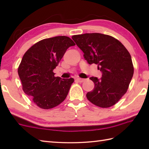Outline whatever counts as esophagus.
I'll list each match as a JSON object with an SVG mask.
<instances>
[{
	"label": "esophagus",
	"instance_id": "esophagus-1",
	"mask_svg": "<svg viewBox=\"0 0 149 149\" xmlns=\"http://www.w3.org/2000/svg\"><path fill=\"white\" fill-rule=\"evenodd\" d=\"M76 81L79 82V83H83L85 81V79H82V78H77L76 79Z\"/></svg>",
	"mask_w": 149,
	"mask_h": 149
}]
</instances>
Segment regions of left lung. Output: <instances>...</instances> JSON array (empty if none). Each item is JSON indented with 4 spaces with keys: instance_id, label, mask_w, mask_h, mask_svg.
<instances>
[{
    "instance_id": "8db88e82",
    "label": "left lung",
    "mask_w": 149,
    "mask_h": 149,
    "mask_svg": "<svg viewBox=\"0 0 149 149\" xmlns=\"http://www.w3.org/2000/svg\"><path fill=\"white\" fill-rule=\"evenodd\" d=\"M72 38L82 51L88 64L95 63L102 77H91L95 86L86 94L90 102L100 107L112 106L127 91L133 76L134 67L130 54L123 44L111 36L85 33Z\"/></svg>"
}]
</instances>
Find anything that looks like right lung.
<instances>
[{"instance_id":"add662e5","label":"right lung","mask_w":149,"mask_h":149,"mask_svg":"<svg viewBox=\"0 0 149 149\" xmlns=\"http://www.w3.org/2000/svg\"><path fill=\"white\" fill-rule=\"evenodd\" d=\"M75 45L68 36H56L40 41L24 54L18 69L22 89L40 108H53L67 96L74 79L55 77L53 70Z\"/></svg>"}]
</instances>
